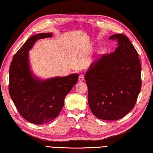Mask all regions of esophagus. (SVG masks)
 Listing matches in <instances>:
<instances>
[{
	"label": "esophagus",
	"instance_id": "esophagus-1",
	"mask_svg": "<svg viewBox=\"0 0 153 153\" xmlns=\"http://www.w3.org/2000/svg\"><path fill=\"white\" fill-rule=\"evenodd\" d=\"M84 80V75L83 74H81L79 75V81H82Z\"/></svg>",
	"mask_w": 153,
	"mask_h": 153
}]
</instances>
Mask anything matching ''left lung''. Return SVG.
<instances>
[{"instance_id":"left-lung-1","label":"left lung","mask_w":153,"mask_h":153,"mask_svg":"<svg viewBox=\"0 0 153 153\" xmlns=\"http://www.w3.org/2000/svg\"><path fill=\"white\" fill-rule=\"evenodd\" d=\"M117 39L115 52L91 64L85 78L88 103L98 118L113 121L122 118L135 105L141 89V66L135 48L124 34Z\"/></svg>"}]
</instances>
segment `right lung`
Returning a JSON list of instances; mask_svg holds the SVG:
<instances>
[{
  "instance_id": "right-lung-1",
  "label": "right lung",
  "mask_w": 153,
  "mask_h": 153,
  "mask_svg": "<svg viewBox=\"0 0 153 153\" xmlns=\"http://www.w3.org/2000/svg\"><path fill=\"white\" fill-rule=\"evenodd\" d=\"M52 36V33H42L29 37L13 56L9 69L10 97L21 116L35 124H45L58 116L65 97L79 79L75 73L44 80L32 72L29 50L38 39Z\"/></svg>"
}]
</instances>
